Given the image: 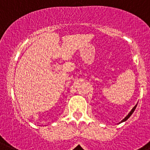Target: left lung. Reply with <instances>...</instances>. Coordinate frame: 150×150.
I'll list each match as a JSON object with an SVG mask.
<instances>
[{"label": "left lung", "mask_w": 150, "mask_h": 150, "mask_svg": "<svg viewBox=\"0 0 150 150\" xmlns=\"http://www.w3.org/2000/svg\"><path fill=\"white\" fill-rule=\"evenodd\" d=\"M137 104H138V103H137ZM137 104H136V105H135V107H133V108H132V110H131V111H130V112H129V114H128V115H127V116H126V117H124V119H123V120H122V121H121V122H120V123H119V124H121V123H122V122H124V121H127V119H128L129 117H130V116L132 115V113H133V112H134V111H135V108H136V107H137Z\"/></svg>", "instance_id": "1"}]
</instances>
